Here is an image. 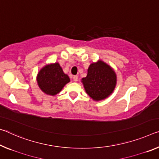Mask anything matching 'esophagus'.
<instances>
[{
	"label": "esophagus",
	"mask_w": 159,
	"mask_h": 159,
	"mask_svg": "<svg viewBox=\"0 0 159 159\" xmlns=\"http://www.w3.org/2000/svg\"><path fill=\"white\" fill-rule=\"evenodd\" d=\"M73 79H74V81H78V75H74V77H73Z\"/></svg>",
	"instance_id": "34e87169"
}]
</instances>
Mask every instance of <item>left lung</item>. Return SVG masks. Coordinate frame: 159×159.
<instances>
[{
    "instance_id": "left-lung-1",
    "label": "left lung",
    "mask_w": 159,
    "mask_h": 159,
    "mask_svg": "<svg viewBox=\"0 0 159 159\" xmlns=\"http://www.w3.org/2000/svg\"><path fill=\"white\" fill-rule=\"evenodd\" d=\"M87 94L94 100H104L114 90L117 75L111 67L102 61L90 65L87 76L82 79Z\"/></svg>"
}]
</instances>
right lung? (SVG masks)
Returning a JSON list of instances; mask_svg holds the SVG:
<instances>
[{
    "mask_svg": "<svg viewBox=\"0 0 159 159\" xmlns=\"http://www.w3.org/2000/svg\"><path fill=\"white\" fill-rule=\"evenodd\" d=\"M39 89L44 93L55 95L70 81L69 75L65 74L59 63L46 65L39 70L37 76Z\"/></svg>",
    "mask_w": 159,
    "mask_h": 159,
    "instance_id": "add662e5",
    "label": "right lung"
}]
</instances>
